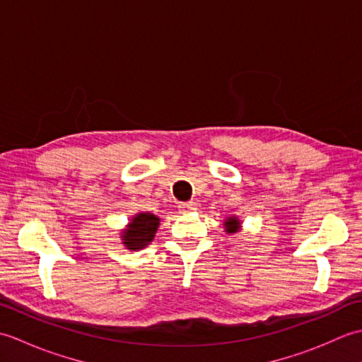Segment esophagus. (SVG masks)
I'll return each mask as SVG.
<instances>
[{
	"label": "esophagus",
	"instance_id": "esophagus-1",
	"mask_svg": "<svg viewBox=\"0 0 362 362\" xmlns=\"http://www.w3.org/2000/svg\"><path fill=\"white\" fill-rule=\"evenodd\" d=\"M180 211L182 213H188V211H194L196 209H197V204L194 202V201H189V202H187V204H180Z\"/></svg>",
	"mask_w": 362,
	"mask_h": 362
}]
</instances>
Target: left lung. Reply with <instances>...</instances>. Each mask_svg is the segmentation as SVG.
<instances>
[{"mask_svg": "<svg viewBox=\"0 0 362 362\" xmlns=\"http://www.w3.org/2000/svg\"><path fill=\"white\" fill-rule=\"evenodd\" d=\"M224 226H226L227 233H238V232H240V228H241V222L238 218L230 216L224 221Z\"/></svg>", "mask_w": 362, "mask_h": 362, "instance_id": "obj_1", "label": "left lung"}]
</instances>
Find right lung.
<instances>
[{
	"label": "right lung",
	"instance_id": "1",
	"mask_svg": "<svg viewBox=\"0 0 362 362\" xmlns=\"http://www.w3.org/2000/svg\"><path fill=\"white\" fill-rule=\"evenodd\" d=\"M158 226L160 218H157L156 214L138 213L121 232L122 244L126 245V249L134 252L144 249L153 240Z\"/></svg>",
	"mask_w": 362,
	"mask_h": 362
}]
</instances>
